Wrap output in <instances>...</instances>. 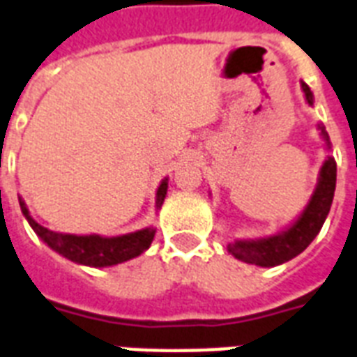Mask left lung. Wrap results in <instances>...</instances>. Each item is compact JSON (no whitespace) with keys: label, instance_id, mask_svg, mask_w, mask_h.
Segmentation results:
<instances>
[{"label":"left lung","instance_id":"obj_1","mask_svg":"<svg viewBox=\"0 0 357 357\" xmlns=\"http://www.w3.org/2000/svg\"><path fill=\"white\" fill-rule=\"evenodd\" d=\"M301 86L309 105H312L310 88L305 82ZM321 135L329 146L328 131L324 128H321ZM335 182H337V162H335V158H328L326 163L321 165L320 181H318L312 199L305 208V213L299 216V220L290 229L273 235V237H267V239L237 241V243L227 246L229 252L237 259H243L246 264L259 265V267H275V265H280L288 259L296 258L297 254H301L314 241V237L324 226V222L328 218L329 208L333 203Z\"/></svg>","mask_w":357,"mask_h":357}]
</instances>
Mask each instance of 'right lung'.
Segmentation results:
<instances>
[{"instance_id":"add662e5","label":"right lung","mask_w":357,"mask_h":357,"mask_svg":"<svg viewBox=\"0 0 357 357\" xmlns=\"http://www.w3.org/2000/svg\"><path fill=\"white\" fill-rule=\"evenodd\" d=\"M167 194V181H163L158 188V207H162L163 199ZM20 208L24 216L28 218L29 226L33 227V231L47 243L52 250H56L61 256H66L71 261L77 264L90 265V267H109V265L122 264L131 258H137L139 254H143L154 239V227H146L141 231L128 233L120 237H99V235H67V233L50 231L41 224H37L31 218L28 208L20 199Z\"/></svg>"}]
</instances>
